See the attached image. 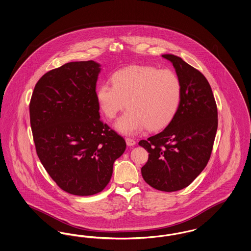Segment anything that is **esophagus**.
<instances>
[{
  "instance_id": "34e87169",
  "label": "esophagus",
  "mask_w": 251,
  "mask_h": 251,
  "mask_svg": "<svg viewBox=\"0 0 251 251\" xmlns=\"http://www.w3.org/2000/svg\"><path fill=\"white\" fill-rule=\"evenodd\" d=\"M125 141H126V144H127L128 147H132V146H134V145L136 144L135 141L133 140V139H131V138H126Z\"/></svg>"
}]
</instances>
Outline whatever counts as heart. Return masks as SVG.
<instances>
[{
    "label": "heart",
    "instance_id": "1",
    "mask_svg": "<svg viewBox=\"0 0 251 251\" xmlns=\"http://www.w3.org/2000/svg\"><path fill=\"white\" fill-rule=\"evenodd\" d=\"M112 82H103L96 97L104 116L113 120L129 108L116 128L124 134H134L148 128L161 130L170 123L180 104L181 83L168 69L152 66H130L115 72Z\"/></svg>",
    "mask_w": 251,
    "mask_h": 251
}]
</instances>
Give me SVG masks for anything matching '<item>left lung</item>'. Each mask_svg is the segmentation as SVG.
<instances>
[{
    "instance_id": "1",
    "label": "left lung",
    "mask_w": 251,
    "mask_h": 251,
    "mask_svg": "<svg viewBox=\"0 0 251 251\" xmlns=\"http://www.w3.org/2000/svg\"><path fill=\"white\" fill-rule=\"evenodd\" d=\"M181 83L178 110L168 126L139 146L149 154L142 167L144 180L158 191L188 187L206 166L218 129V109L204 75L179 57L164 54Z\"/></svg>"
}]
</instances>
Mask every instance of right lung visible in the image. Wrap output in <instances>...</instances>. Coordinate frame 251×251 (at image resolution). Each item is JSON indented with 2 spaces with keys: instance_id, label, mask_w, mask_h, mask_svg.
Returning a JSON list of instances; mask_svg holds the SVG:
<instances>
[{
  "instance_id": "add662e5",
  "label": "right lung",
  "mask_w": 251,
  "mask_h": 251,
  "mask_svg": "<svg viewBox=\"0 0 251 251\" xmlns=\"http://www.w3.org/2000/svg\"><path fill=\"white\" fill-rule=\"evenodd\" d=\"M100 72L93 60L68 62L45 74L30 99L38 158L61 190L78 196L102 191L126 150L123 137L100 120Z\"/></svg>"
}]
</instances>
